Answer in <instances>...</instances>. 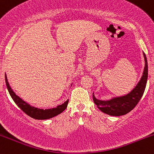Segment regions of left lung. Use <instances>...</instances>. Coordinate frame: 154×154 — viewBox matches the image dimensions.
I'll list each match as a JSON object with an SVG mask.
<instances>
[{"instance_id":"obj_1","label":"left lung","mask_w":154,"mask_h":154,"mask_svg":"<svg viewBox=\"0 0 154 154\" xmlns=\"http://www.w3.org/2000/svg\"><path fill=\"white\" fill-rule=\"evenodd\" d=\"M145 67L140 79L133 89L128 94L122 96L114 97L110 100L97 99L93 93V101L102 112L111 116H122L132 111L142 98L146 89L148 79V62L146 54L143 53Z\"/></svg>"}]
</instances>
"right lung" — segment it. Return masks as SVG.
<instances>
[{"mask_svg":"<svg viewBox=\"0 0 154 154\" xmlns=\"http://www.w3.org/2000/svg\"><path fill=\"white\" fill-rule=\"evenodd\" d=\"M5 80H6V84L7 89H8V93L11 96L12 99L15 102L18 106L22 110L29 116L30 117L33 118L35 119H51V118L54 117V116L59 115V114L62 113L63 111L66 109L68 105L69 100H66L64 103L61 104V105H59L56 108H52V109H38V108L32 106L29 103L23 100L22 98H19L18 95H16V93L13 91L11 88L10 87L9 83L8 82L7 79V76L5 75Z\"/></svg>","mask_w":154,"mask_h":154,"instance_id":"1","label":"right lung"}]
</instances>
